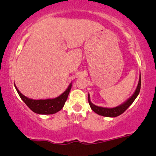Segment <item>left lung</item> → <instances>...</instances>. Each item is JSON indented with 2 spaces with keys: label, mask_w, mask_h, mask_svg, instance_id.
<instances>
[{
  "label": "left lung",
  "mask_w": 156,
  "mask_h": 156,
  "mask_svg": "<svg viewBox=\"0 0 156 156\" xmlns=\"http://www.w3.org/2000/svg\"><path fill=\"white\" fill-rule=\"evenodd\" d=\"M140 88H141V75L140 76V78H139L138 85L136 86V89L135 90L134 93L133 94L132 96H131L129 98L127 99L126 102H124L123 104L120 105L115 107L112 108H103V107H99L94 105L92 102L90 100V95L88 94V100H89V105L91 107V109L94 112H96L99 115L105 116V117H117L120 115H121L123 112L126 111L127 108H129L131 105L132 104L133 102L135 100V99L137 97L140 93Z\"/></svg>",
  "instance_id": "1"
}]
</instances>
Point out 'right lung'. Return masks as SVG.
<instances>
[{"label":"right lung","mask_w":156,"mask_h":156,"mask_svg":"<svg viewBox=\"0 0 156 156\" xmlns=\"http://www.w3.org/2000/svg\"><path fill=\"white\" fill-rule=\"evenodd\" d=\"M14 86L20 98L23 100V102L27 105L32 111L35 113L41 114V115H50V114H54L59 112L65 105V103L66 102L67 97L72 88V83H70L67 89L59 97L54 99H33L28 98L19 91L15 84Z\"/></svg>","instance_id":"right-lung-1"}]
</instances>
